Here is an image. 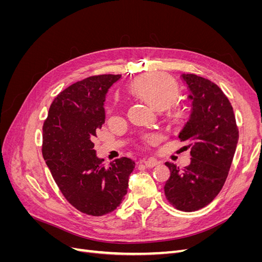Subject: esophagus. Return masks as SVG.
Instances as JSON below:
<instances>
[{"label": "esophagus", "instance_id": "esophagus-1", "mask_svg": "<svg viewBox=\"0 0 262 262\" xmlns=\"http://www.w3.org/2000/svg\"><path fill=\"white\" fill-rule=\"evenodd\" d=\"M143 163L146 167H148V168H152V167H155L156 165H158L160 164V162H157L156 160H154V158H148V160H146V161H143L142 162Z\"/></svg>", "mask_w": 262, "mask_h": 262}]
</instances>
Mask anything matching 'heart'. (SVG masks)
Wrapping results in <instances>:
<instances>
[{
    "label": "heart",
    "instance_id": "obj_1",
    "mask_svg": "<svg viewBox=\"0 0 262 262\" xmlns=\"http://www.w3.org/2000/svg\"><path fill=\"white\" fill-rule=\"evenodd\" d=\"M130 89L137 96L157 110L167 107V114L173 120H179L185 116L184 108L173 102L178 95V87L176 82L167 74H148L134 81ZM157 139L155 133H148L143 140L146 143H154Z\"/></svg>",
    "mask_w": 262,
    "mask_h": 262
}]
</instances>
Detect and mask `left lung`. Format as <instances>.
Returning a JSON list of instances; mask_svg holds the SVG:
<instances>
[{
  "mask_svg": "<svg viewBox=\"0 0 262 262\" xmlns=\"http://www.w3.org/2000/svg\"><path fill=\"white\" fill-rule=\"evenodd\" d=\"M192 100L191 115L179 133L187 142L191 163L184 169L165 163L170 170L164 191L176 209L192 212L213 201L231 168L238 142L233 107L220 87L195 74H182Z\"/></svg>",
  "mask_w": 262,
  "mask_h": 262,
  "instance_id": "left-lung-1",
  "label": "left lung"
}]
</instances>
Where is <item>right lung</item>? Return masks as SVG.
<instances>
[{"label": "right lung", "instance_id": "1", "mask_svg": "<svg viewBox=\"0 0 262 262\" xmlns=\"http://www.w3.org/2000/svg\"><path fill=\"white\" fill-rule=\"evenodd\" d=\"M120 77L95 75L69 86L52 101L42 126V156L55 184L75 209L93 216L120 205L136 166L128 157L105 166L94 149L105 123L106 94Z\"/></svg>", "mask_w": 262, "mask_h": 262}]
</instances>
